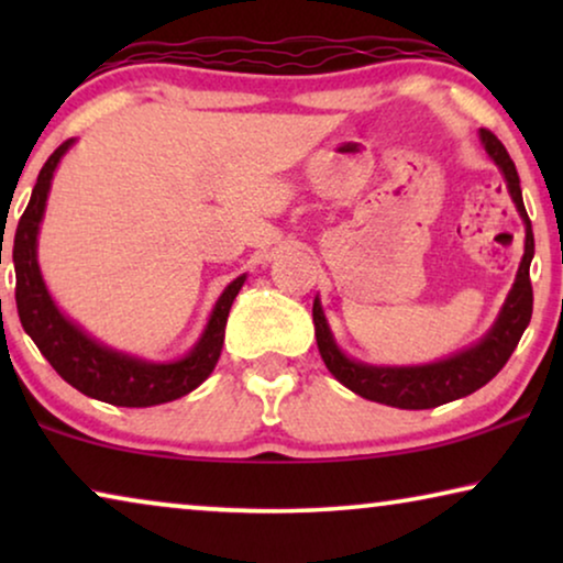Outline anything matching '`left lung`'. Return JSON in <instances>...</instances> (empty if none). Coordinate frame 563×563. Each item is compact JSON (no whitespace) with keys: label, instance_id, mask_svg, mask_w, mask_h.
<instances>
[{"label":"left lung","instance_id":"8db88e82","mask_svg":"<svg viewBox=\"0 0 563 563\" xmlns=\"http://www.w3.org/2000/svg\"><path fill=\"white\" fill-rule=\"evenodd\" d=\"M482 143L495 164L503 168L507 189L518 205L520 218L526 220V253H522L518 276L507 295V302L499 312L495 328L489 330L482 343L474 349L456 356L438 361V364L428 366H405V368H379L356 364V361L345 358L338 345L333 343L330 328L322 314V307L318 299L312 305V322H314V338H318V351L322 361H325L328 372L335 376L338 382L345 384L351 391H356L364 399L372 402H382L389 407H399V410H428V407H438L453 399L466 397L484 387L489 379H495L499 368L507 364L512 351L518 349L522 330L528 328L530 314H533V287H530V261H533V230H530V218L522 205L520 191V176L515 172V164L499 137L489 130H482Z\"/></svg>","mask_w":563,"mask_h":563}]
</instances>
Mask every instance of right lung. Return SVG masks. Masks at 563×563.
<instances>
[{
  "label": "right lung",
  "mask_w": 563,
  "mask_h": 563,
  "mask_svg": "<svg viewBox=\"0 0 563 563\" xmlns=\"http://www.w3.org/2000/svg\"><path fill=\"white\" fill-rule=\"evenodd\" d=\"M71 143L74 141H64L51 153V158L45 161L41 174H37L33 197H30L25 212H22L18 222V230H14L12 258L14 276H18L14 299H18L20 322L37 349H41L43 356L48 358V364L60 374V379H66L81 395L118 407H151L172 402V399L189 395L191 389H197L212 374L220 358L222 341H225L230 305H233L235 295L241 291L245 276H238L222 291V297L212 310V318L207 322L202 341L197 343V349L187 358L174 361V364H145V361L104 349V345L91 341L89 335H84L79 328L71 325L56 310L35 258L37 225L43 220L53 172H56L60 156H64Z\"/></svg>",
  "instance_id": "right-lung-1"
}]
</instances>
